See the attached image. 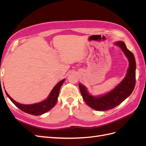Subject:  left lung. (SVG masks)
<instances>
[{
  "mask_svg": "<svg viewBox=\"0 0 146 146\" xmlns=\"http://www.w3.org/2000/svg\"><path fill=\"white\" fill-rule=\"evenodd\" d=\"M119 46L129 59V67L123 80L108 93L99 97H94L88 93L86 88L79 83V88L85 103L92 109L105 111L112 109L121 104L133 92L136 82V61L133 54L127 49L123 41H117Z\"/></svg>",
  "mask_w": 146,
  "mask_h": 146,
  "instance_id": "8db88e82",
  "label": "left lung"
}]
</instances>
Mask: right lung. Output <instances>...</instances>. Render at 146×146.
<instances>
[{"instance_id":"right-lung-1","label":"right lung","mask_w":146,"mask_h":146,"mask_svg":"<svg viewBox=\"0 0 146 146\" xmlns=\"http://www.w3.org/2000/svg\"><path fill=\"white\" fill-rule=\"evenodd\" d=\"M64 80L65 79H63V80L57 83L55 86V87L52 89L49 96H48V98L46 100L38 104H35L32 105H24L19 104L13 100L11 97L8 94L6 91L5 92L6 94L8 97V98L11 100L12 102L23 111L32 114V115L35 116L41 115V114H42L47 112L48 111H49L51 108H52L55 105L57 100H58V97L59 95L60 88L61 85H63Z\"/></svg>"}]
</instances>
